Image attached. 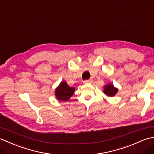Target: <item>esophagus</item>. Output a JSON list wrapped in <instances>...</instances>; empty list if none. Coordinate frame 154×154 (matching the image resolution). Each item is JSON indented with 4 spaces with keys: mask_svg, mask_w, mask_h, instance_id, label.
Listing matches in <instances>:
<instances>
[{
    "mask_svg": "<svg viewBox=\"0 0 154 154\" xmlns=\"http://www.w3.org/2000/svg\"><path fill=\"white\" fill-rule=\"evenodd\" d=\"M92 81H93L92 79H87V80H85L83 82H84V83H90L92 82Z\"/></svg>",
    "mask_w": 154,
    "mask_h": 154,
    "instance_id": "1",
    "label": "esophagus"
}]
</instances>
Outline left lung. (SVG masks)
<instances>
[{
    "label": "left lung",
    "instance_id": "1",
    "mask_svg": "<svg viewBox=\"0 0 154 154\" xmlns=\"http://www.w3.org/2000/svg\"><path fill=\"white\" fill-rule=\"evenodd\" d=\"M117 91H118V89L114 87L111 84L107 85L104 87V93L108 96H110V97L114 96L116 94Z\"/></svg>",
    "mask_w": 154,
    "mask_h": 154
}]
</instances>
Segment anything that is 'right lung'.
I'll return each mask as SVG.
<instances>
[{
	"instance_id": "add662e5",
	"label": "right lung",
	"mask_w": 154,
	"mask_h": 154,
	"mask_svg": "<svg viewBox=\"0 0 154 154\" xmlns=\"http://www.w3.org/2000/svg\"><path fill=\"white\" fill-rule=\"evenodd\" d=\"M74 91L75 88L70 87L66 82L63 81L55 90V96L60 100H67L73 95Z\"/></svg>"
}]
</instances>
